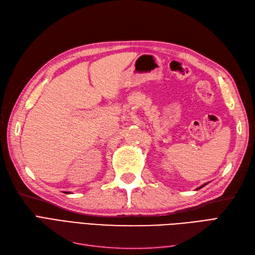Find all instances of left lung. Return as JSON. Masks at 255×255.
Listing matches in <instances>:
<instances>
[{"label":"left lung","instance_id":"obj_1","mask_svg":"<svg viewBox=\"0 0 255 255\" xmlns=\"http://www.w3.org/2000/svg\"><path fill=\"white\" fill-rule=\"evenodd\" d=\"M206 184H207V183H206ZM206 184H204V185H202V186H201V187H199V188H198V189H200V188H202V187H204V186H205V185H206Z\"/></svg>","mask_w":255,"mask_h":255}]
</instances>
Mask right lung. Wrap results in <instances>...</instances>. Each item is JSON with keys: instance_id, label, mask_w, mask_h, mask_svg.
Segmentation results:
<instances>
[{"instance_id": "1", "label": "right lung", "mask_w": 255, "mask_h": 255, "mask_svg": "<svg viewBox=\"0 0 255 255\" xmlns=\"http://www.w3.org/2000/svg\"><path fill=\"white\" fill-rule=\"evenodd\" d=\"M66 194H70V192H68V191H66Z\"/></svg>"}]
</instances>
